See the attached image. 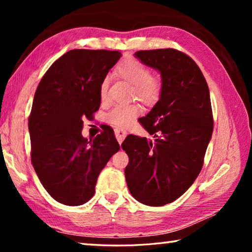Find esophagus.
I'll return each instance as SVG.
<instances>
[{"label":"esophagus","mask_w":252,"mask_h":252,"mask_svg":"<svg viewBox=\"0 0 252 252\" xmlns=\"http://www.w3.org/2000/svg\"><path fill=\"white\" fill-rule=\"evenodd\" d=\"M114 134H116V138L118 140V142L121 144L127 133H126V130L120 129V127H117V129H114Z\"/></svg>","instance_id":"34e87169"}]
</instances>
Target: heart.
I'll use <instances>...</instances> for the list:
<instances>
[{
    "instance_id": "b5f03b06",
    "label": "heart",
    "mask_w": 252,
    "mask_h": 252,
    "mask_svg": "<svg viewBox=\"0 0 252 252\" xmlns=\"http://www.w3.org/2000/svg\"><path fill=\"white\" fill-rule=\"evenodd\" d=\"M117 74L119 78L126 81L133 87V97L142 102L144 105H155L160 100L162 94V80L159 75L150 73L149 67L140 60L134 58H126L119 63L117 66ZM110 81L108 78L102 80L100 85V96L105 101ZM141 108L136 104L117 105L111 109L105 116L108 123L117 126H126L140 116Z\"/></svg>"
}]
</instances>
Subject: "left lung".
<instances>
[{
  "instance_id": "obj_1",
  "label": "left lung",
  "mask_w": 252,
  "mask_h": 252,
  "mask_svg": "<svg viewBox=\"0 0 252 252\" xmlns=\"http://www.w3.org/2000/svg\"><path fill=\"white\" fill-rule=\"evenodd\" d=\"M141 62L161 73L162 94L141 125L155 141L130 134L122 143L130 193L147 206L171 203L201 171L213 130L210 93L201 70L176 49L138 51Z\"/></svg>"
}]
</instances>
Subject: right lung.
I'll list each match as a JSON object with an SVG mask.
<instances>
[{
  "instance_id": "obj_1",
  "label": "right lung",
  "mask_w": 252,
  "mask_h": 252,
  "mask_svg": "<svg viewBox=\"0 0 252 252\" xmlns=\"http://www.w3.org/2000/svg\"><path fill=\"white\" fill-rule=\"evenodd\" d=\"M121 58L119 51L71 50L41 79L29 117L31 161L58 202L81 206L95 192L101 170L120 150L113 130L84 139L83 119L100 108V85Z\"/></svg>"
}]
</instances>
